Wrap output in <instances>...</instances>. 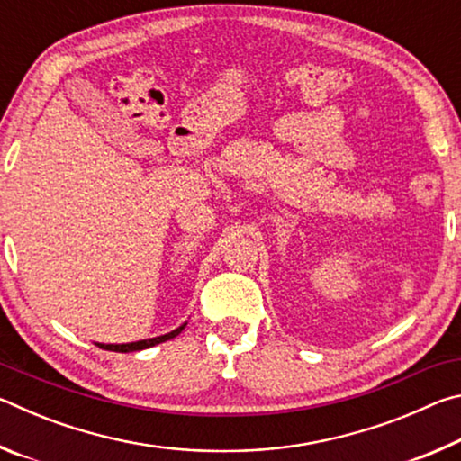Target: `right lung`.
Instances as JSON below:
<instances>
[{
    "label": "right lung",
    "instance_id": "add662e5",
    "mask_svg": "<svg viewBox=\"0 0 461 461\" xmlns=\"http://www.w3.org/2000/svg\"><path fill=\"white\" fill-rule=\"evenodd\" d=\"M185 325H186V323H185ZM185 325H181V327H178V330L170 331V333H167V335H160V338L142 339V341H134V343H120V346H113V343H97V346H99L101 349H109V352H122V354H126V352H138V349L152 348V346H156V343H162V341H167V339L176 338V335L185 330Z\"/></svg>",
    "mask_w": 461,
    "mask_h": 461
}]
</instances>
